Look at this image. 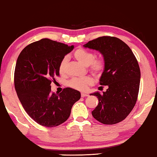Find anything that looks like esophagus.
<instances>
[{"label": "esophagus", "mask_w": 157, "mask_h": 157, "mask_svg": "<svg viewBox=\"0 0 157 157\" xmlns=\"http://www.w3.org/2000/svg\"><path fill=\"white\" fill-rule=\"evenodd\" d=\"M81 95H82V98H84V97H87V96H88V94L84 93H82V94H81Z\"/></svg>", "instance_id": "1"}]
</instances>
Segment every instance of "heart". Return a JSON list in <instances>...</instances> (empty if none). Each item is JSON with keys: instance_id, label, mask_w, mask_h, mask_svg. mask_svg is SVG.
<instances>
[{"instance_id": "b5f03b06", "label": "heart", "mask_w": 157, "mask_h": 157, "mask_svg": "<svg viewBox=\"0 0 157 157\" xmlns=\"http://www.w3.org/2000/svg\"><path fill=\"white\" fill-rule=\"evenodd\" d=\"M75 59L84 66L89 67L90 71L95 75H101L105 67L104 61L101 59H95V56L93 53L83 48L76 49L73 53ZM67 59L64 58L59 64V72L62 74L65 73ZM93 80L91 77L85 76L82 78H73L68 82V86L75 90L85 91L88 86L93 84Z\"/></svg>"}]
</instances>
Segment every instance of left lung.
<instances>
[{
  "instance_id": "1",
  "label": "left lung",
  "mask_w": 157,
  "mask_h": 157,
  "mask_svg": "<svg viewBox=\"0 0 157 157\" xmlns=\"http://www.w3.org/2000/svg\"><path fill=\"white\" fill-rule=\"evenodd\" d=\"M84 47L102 54L105 67L99 81L101 85L108 86L103 94H90L99 101L92 115L103 124L121 122L132 112L137 99L140 70L137 59L124 42L113 36H101Z\"/></svg>"
}]
</instances>
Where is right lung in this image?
<instances>
[{"instance_id":"1","label":"right lung","mask_w":157,"mask_h":157,"mask_svg":"<svg viewBox=\"0 0 157 157\" xmlns=\"http://www.w3.org/2000/svg\"><path fill=\"white\" fill-rule=\"evenodd\" d=\"M74 46L42 39L31 43L18 56L14 71V87L22 106L41 126L55 127L68 119L72 106L81 98L78 90L64 88L51 93V82L59 75V64Z\"/></svg>"}]
</instances>
